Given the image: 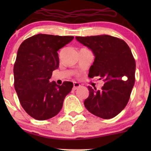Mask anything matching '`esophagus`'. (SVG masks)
Here are the masks:
<instances>
[{
  "instance_id": "1",
  "label": "esophagus",
  "mask_w": 151,
  "mask_h": 151,
  "mask_svg": "<svg viewBox=\"0 0 151 151\" xmlns=\"http://www.w3.org/2000/svg\"><path fill=\"white\" fill-rule=\"evenodd\" d=\"M80 86H81V85H80V83L74 82V83H73V90H77V88H80Z\"/></svg>"
}]
</instances>
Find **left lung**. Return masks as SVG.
Listing matches in <instances>:
<instances>
[{"label":"left lung","instance_id":"left-lung-1","mask_svg":"<svg viewBox=\"0 0 151 151\" xmlns=\"http://www.w3.org/2000/svg\"><path fill=\"white\" fill-rule=\"evenodd\" d=\"M95 56L88 77L104 82L101 90L88 86L86 109L96 116L110 119L126 107L135 82L136 64L132 51L123 40L109 36H76Z\"/></svg>","mask_w":151,"mask_h":151}]
</instances>
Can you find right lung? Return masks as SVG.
I'll return each instance as SVG.
<instances>
[{
    "label": "right lung",
    "mask_w": 151,
    "mask_h": 151,
    "mask_svg": "<svg viewBox=\"0 0 151 151\" xmlns=\"http://www.w3.org/2000/svg\"><path fill=\"white\" fill-rule=\"evenodd\" d=\"M74 36L37 34L20 45L14 66V88L25 112L39 121L58 114L71 82L62 85L50 83L52 71L59 67L58 51L73 40Z\"/></svg>",
    "instance_id": "right-lung-1"
}]
</instances>
